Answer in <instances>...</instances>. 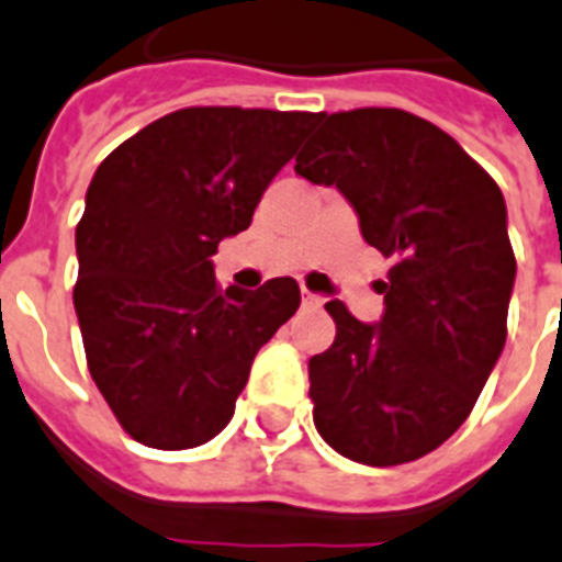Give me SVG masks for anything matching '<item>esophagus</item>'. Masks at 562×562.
I'll list each match as a JSON object with an SVG mask.
<instances>
[{"label":"esophagus","instance_id":"esophagus-1","mask_svg":"<svg viewBox=\"0 0 562 562\" xmlns=\"http://www.w3.org/2000/svg\"><path fill=\"white\" fill-rule=\"evenodd\" d=\"M302 304L304 307H322V304H325V299L316 293H310V290H302Z\"/></svg>","mask_w":562,"mask_h":562}]
</instances>
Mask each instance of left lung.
Returning <instances> with one entry per match:
<instances>
[{
	"instance_id": "obj_1",
	"label": "left lung",
	"mask_w": 562,
	"mask_h": 562,
	"mask_svg": "<svg viewBox=\"0 0 562 562\" xmlns=\"http://www.w3.org/2000/svg\"><path fill=\"white\" fill-rule=\"evenodd\" d=\"M318 121L295 173L339 188L366 244L394 267L376 325L325 304L336 339L310 357L313 424L345 459L406 464L464 424L505 348L508 209L491 173L412 112L366 106Z\"/></svg>"
}]
</instances>
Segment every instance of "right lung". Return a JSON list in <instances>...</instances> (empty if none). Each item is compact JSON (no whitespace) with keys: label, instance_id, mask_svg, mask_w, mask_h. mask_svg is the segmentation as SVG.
Instances as JSON below:
<instances>
[{"label":"right lung","instance_id":"1","mask_svg":"<svg viewBox=\"0 0 562 562\" xmlns=\"http://www.w3.org/2000/svg\"><path fill=\"white\" fill-rule=\"evenodd\" d=\"M322 112L188 106L98 165L75 232V313L89 374L124 432L191 450L235 415L255 353L293 316V278L217 286L214 252Z\"/></svg>","mask_w":562,"mask_h":562}]
</instances>
